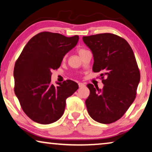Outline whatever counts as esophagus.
<instances>
[{
	"instance_id": "esophagus-1",
	"label": "esophagus",
	"mask_w": 152,
	"mask_h": 152,
	"mask_svg": "<svg viewBox=\"0 0 152 152\" xmlns=\"http://www.w3.org/2000/svg\"><path fill=\"white\" fill-rule=\"evenodd\" d=\"M78 85H79V87H80V88H83V87L85 86L84 84H83V83H80V82L79 83Z\"/></svg>"
}]
</instances>
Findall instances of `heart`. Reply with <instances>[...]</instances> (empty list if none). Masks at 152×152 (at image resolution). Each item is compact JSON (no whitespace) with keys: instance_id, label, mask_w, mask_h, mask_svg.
Listing matches in <instances>:
<instances>
[{"instance_id":"b5f03b06","label":"heart","mask_w":152,"mask_h":152,"mask_svg":"<svg viewBox=\"0 0 152 152\" xmlns=\"http://www.w3.org/2000/svg\"><path fill=\"white\" fill-rule=\"evenodd\" d=\"M86 51H87L86 49L82 48H78V49H77V53H78L79 55H80V56L82 55V54L84 53Z\"/></svg>"}]
</instances>
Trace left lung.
<instances>
[{
    "instance_id": "left-lung-1",
    "label": "left lung",
    "mask_w": 152,
    "mask_h": 152,
    "mask_svg": "<svg viewBox=\"0 0 152 152\" xmlns=\"http://www.w3.org/2000/svg\"><path fill=\"white\" fill-rule=\"evenodd\" d=\"M94 57L93 70L101 72L102 89L87 84L88 114L95 121L111 124L121 118L136 97L140 73L132 48L125 39L111 33L83 37Z\"/></svg>"
}]
</instances>
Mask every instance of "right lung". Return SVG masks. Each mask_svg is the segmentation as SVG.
Segmentation results:
<instances>
[{
	"label": "right lung",
	"mask_w": 152,
	"mask_h": 152,
	"mask_svg": "<svg viewBox=\"0 0 152 152\" xmlns=\"http://www.w3.org/2000/svg\"><path fill=\"white\" fill-rule=\"evenodd\" d=\"M78 40L77 35L40 32L28 41L16 61L14 93L33 121L43 124L57 121L64 114L66 99L78 89V84L69 80L58 86L51 84V71L60 67L64 55Z\"/></svg>",
	"instance_id": "right-lung-1"
}]
</instances>
